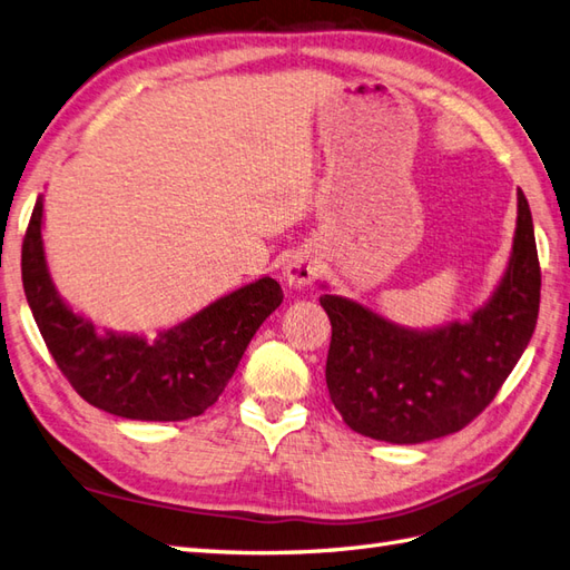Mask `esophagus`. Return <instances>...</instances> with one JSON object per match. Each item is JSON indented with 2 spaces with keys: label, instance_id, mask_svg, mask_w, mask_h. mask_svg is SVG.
Wrapping results in <instances>:
<instances>
[{
  "label": "esophagus",
  "instance_id": "esophagus-1",
  "mask_svg": "<svg viewBox=\"0 0 570 570\" xmlns=\"http://www.w3.org/2000/svg\"><path fill=\"white\" fill-rule=\"evenodd\" d=\"M317 261L307 256V253H295V256H289L285 263V281L293 287H305L317 277Z\"/></svg>",
  "mask_w": 570,
  "mask_h": 570
}]
</instances>
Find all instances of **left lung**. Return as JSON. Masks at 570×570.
I'll return each instance as SVG.
<instances>
[{
    "label": "left lung",
    "instance_id": "left-lung-1",
    "mask_svg": "<svg viewBox=\"0 0 570 570\" xmlns=\"http://www.w3.org/2000/svg\"><path fill=\"white\" fill-rule=\"evenodd\" d=\"M541 268L529 202L517 189L510 268L468 324L410 332L358 302L322 295L332 322L326 387L344 422L390 444L461 432L495 400L539 317Z\"/></svg>",
    "mask_w": 570,
    "mask_h": 570
}]
</instances>
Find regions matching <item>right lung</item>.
<instances>
[{
	"label": "right lung",
	"mask_w": 570,
	"mask_h": 570,
	"mask_svg": "<svg viewBox=\"0 0 570 570\" xmlns=\"http://www.w3.org/2000/svg\"><path fill=\"white\" fill-rule=\"evenodd\" d=\"M43 197L36 199L21 244V281L29 307L60 373L82 400L109 414L146 422L199 416L232 381L248 341L283 302L273 277H261L163 332L97 336L56 293L41 242Z\"/></svg>",
	"instance_id": "add662e5"
}]
</instances>
